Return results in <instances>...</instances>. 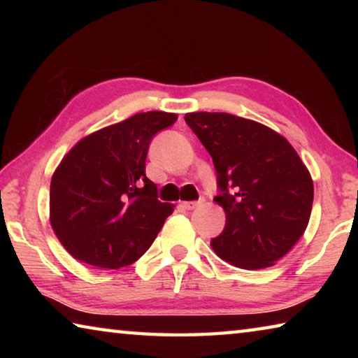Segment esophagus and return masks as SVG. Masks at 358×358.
Wrapping results in <instances>:
<instances>
[{"mask_svg":"<svg viewBox=\"0 0 358 358\" xmlns=\"http://www.w3.org/2000/svg\"><path fill=\"white\" fill-rule=\"evenodd\" d=\"M180 205H181V207H183L185 210H194V208H197L199 205H201V202H181Z\"/></svg>","mask_w":358,"mask_h":358,"instance_id":"1","label":"esophagus"}]
</instances>
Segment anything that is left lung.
Here are the masks:
<instances>
[{
  "label": "left lung",
  "mask_w": 358,
  "mask_h": 358,
  "mask_svg": "<svg viewBox=\"0 0 358 358\" xmlns=\"http://www.w3.org/2000/svg\"><path fill=\"white\" fill-rule=\"evenodd\" d=\"M185 121L213 159L226 226L211 240L238 268L275 265L292 250L311 216V175L292 145L257 121L194 112Z\"/></svg>",
  "instance_id": "8db88e82"
}]
</instances>
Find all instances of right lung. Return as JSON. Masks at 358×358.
<instances>
[{
  "label": "right lung",
  "instance_id": "add662e5",
  "mask_svg": "<svg viewBox=\"0 0 358 358\" xmlns=\"http://www.w3.org/2000/svg\"><path fill=\"white\" fill-rule=\"evenodd\" d=\"M175 121V113H137L63 157L50 183V224L72 257L115 270L147 252L173 205L157 201L145 161L151 138Z\"/></svg>",
  "mask_w": 358,
  "mask_h": 358
}]
</instances>
